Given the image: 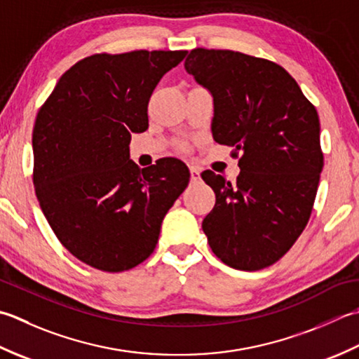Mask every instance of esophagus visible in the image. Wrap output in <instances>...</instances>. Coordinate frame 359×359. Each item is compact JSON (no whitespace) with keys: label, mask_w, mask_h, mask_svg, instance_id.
<instances>
[{"label":"esophagus","mask_w":359,"mask_h":359,"mask_svg":"<svg viewBox=\"0 0 359 359\" xmlns=\"http://www.w3.org/2000/svg\"><path fill=\"white\" fill-rule=\"evenodd\" d=\"M189 169H190V177H192L194 181L200 180V169H198V167L194 165V164H190Z\"/></svg>","instance_id":"1"}]
</instances>
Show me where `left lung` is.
<instances>
[{
  "label": "left lung",
  "instance_id": "left-lung-1",
  "mask_svg": "<svg viewBox=\"0 0 359 359\" xmlns=\"http://www.w3.org/2000/svg\"><path fill=\"white\" fill-rule=\"evenodd\" d=\"M184 68L210 91L212 135L233 147L240 167L236 184L201 173L217 198L203 231L226 265L257 271L283 257L310 220L324 165L318 111L266 58L196 48Z\"/></svg>",
  "mask_w": 359,
  "mask_h": 359
}]
</instances>
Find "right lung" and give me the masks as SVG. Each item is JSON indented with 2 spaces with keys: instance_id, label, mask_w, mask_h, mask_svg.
Segmentation results:
<instances>
[{
  "instance_id": "1",
  "label": "right lung",
  "mask_w": 359,
  "mask_h": 359,
  "mask_svg": "<svg viewBox=\"0 0 359 359\" xmlns=\"http://www.w3.org/2000/svg\"><path fill=\"white\" fill-rule=\"evenodd\" d=\"M187 50L94 54L65 72L32 131L36 200L57 238L100 271L135 268L155 251L161 223L189 184L187 165L130 159L149 128L153 90Z\"/></svg>"
}]
</instances>
